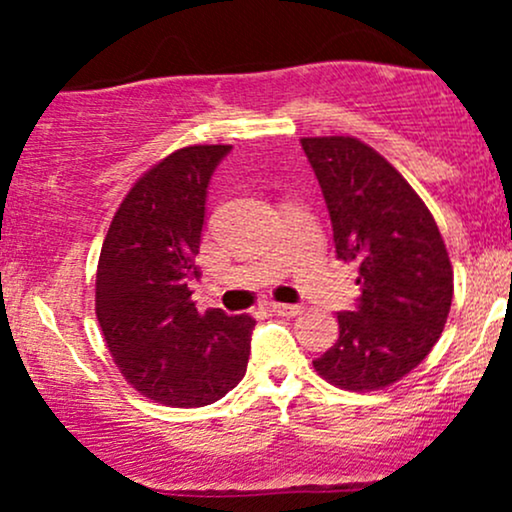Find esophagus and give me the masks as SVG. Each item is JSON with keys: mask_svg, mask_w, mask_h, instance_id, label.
<instances>
[{"mask_svg": "<svg viewBox=\"0 0 512 512\" xmlns=\"http://www.w3.org/2000/svg\"><path fill=\"white\" fill-rule=\"evenodd\" d=\"M274 315H286V317H296L303 313V305H289V303H272L269 305Z\"/></svg>", "mask_w": 512, "mask_h": 512, "instance_id": "esophagus-1", "label": "esophagus"}]
</instances>
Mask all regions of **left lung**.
Instances as JSON below:
<instances>
[{"label":"left lung","mask_w":512,"mask_h":512,"mask_svg":"<svg viewBox=\"0 0 512 512\" xmlns=\"http://www.w3.org/2000/svg\"><path fill=\"white\" fill-rule=\"evenodd\" d=\"M332 219L334 248L358 267L356 310L313 366L351 392L383 390L436 346L452 303V264L438 223L414 187L356 137H303Z\"/></svg>","instance_id":"left-lung-1"}]
</instances>
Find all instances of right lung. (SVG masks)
Here are the masks:
<instances>
[{"label":"right lung","mask_w":512,"mask_h":512,"mask_svg":"<svg viewBox=\"0 0 512 512\" xmlns=\"http://www.w3.org/2000/svg\"><path fill=\"white\" fill-rule=\"evenodd\" d=\"M228 144L173 151L132 185L110 221L96 272V315L113 361L144 397L204 407L243 380L250 315L199 313L187 281L204 226L211 173Z\"/></svg>","instance_id":"1"}]
</instances>
